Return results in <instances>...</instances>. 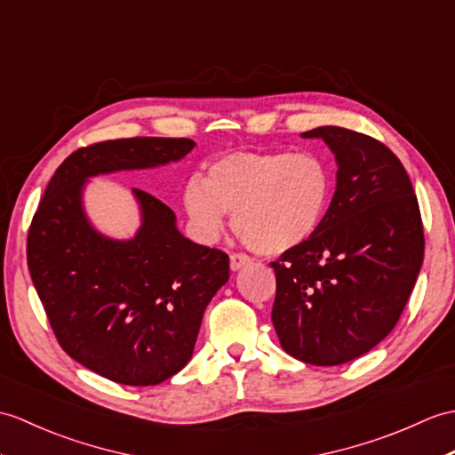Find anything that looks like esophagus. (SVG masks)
<instances>
[{"label":"esophagus","instance_id":"obj_1","mask_svg":"<svg viewBox=\"0 0 455 455\" xmlns=\"http://www.w3.org/2000/svg\"><path fill=\"white\" fill-rule=\"evenodd\" d=\"M250 263V258L246 256V253H230V269L232 271H238L244 266H248Z\"/></svg>","mask_w":455,"mask_h":455}]
</instances>
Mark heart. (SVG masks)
I'll return each instance as SVG.
<instances>
[{"label":"heart","instance_id":"1","mask_svg":"<svg viewBox=\"0 0 455 455\" xmlns=\"http://www.w3.org/2000/svg\"><path fill=\"white\" fill-rule=\"evenodd\" d=\"M333 196L330 163L312 151H235L192 176L184 207L196 235L213 242L232 213V227L258 253L300 246L320 228Z\"/></svg>","mask_w":455,"mask_h":455}]
</instances>
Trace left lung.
<instances>
[{
	"label": "left lung",
	"mask_w": 455,
	"mask_h": 455,
	"mask_svg": "<svg viewBox=\"0 0 455 455\" xmlns=\"http://www.w3.org/2000/svg\"><path fill=\"white\" fill-rule=\"evenodd\" d=\"M302 137L330 145L337 188L320 228L271 261V322L291 356L335 366L394 330L419 277L425 232L413 184L382 141L337 125Z\"/></svg>",
	"instance_id": "8db88e82"
}]
</instances>
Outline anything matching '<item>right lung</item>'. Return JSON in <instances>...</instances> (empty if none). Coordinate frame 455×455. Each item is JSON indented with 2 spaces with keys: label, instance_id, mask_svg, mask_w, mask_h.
Returning <instances> with one entry per match:
<instances>
[{
  "label": "right lung",
  "instance_id": "obj_1",
  "mask_svg": "<svg viewBox=\"0 0 455 455\" xmlns=\"http://www.w3.org/2000/svg\"><path fill=\"white\" fill-rule=\"evenodd\" d=\"M186 137H130L81 147L42 196L27 263L60 347L124 386H155L194 353L205 306L228 281V256L180 235L174 211L133 188L143 225L132 240L94 230L81 207L89 176L180 161Z\"/></svg>",
  "mask_w": 455,
  "mask_h": 455
}]
</instances>
